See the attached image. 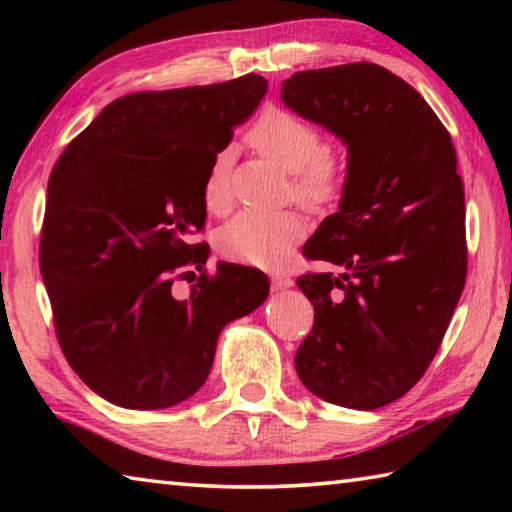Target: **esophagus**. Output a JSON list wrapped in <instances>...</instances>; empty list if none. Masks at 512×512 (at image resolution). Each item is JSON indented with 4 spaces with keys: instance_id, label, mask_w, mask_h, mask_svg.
Instances as JSON below:
<instances>
[{
    "instance_id": "34e87169",
    "label": "esophagus",
    "mask_w": 512,
    "mask_h": 512,
    "mask_svg": "<svg viewBox=\"0 0 512 512\" xmlns=\"http://www.w3.org/2000/svg\"><path fill=\"white\" fill-rule=\"evenodd\" d=\"M273 284H275V289H289V287H293V277L291 275H275Z\"/></svg>"
}]
</instances>
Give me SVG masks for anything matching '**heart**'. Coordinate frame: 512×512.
<instances>
[{"instance_id":"b5f03b06","label":"heart","mask_w":512,"mask_h":512,"mask_svg":"<svg viewBox=\"0 0 512 512\" xmlns=\"http://www.w3.org/2000/svg\"><path fill=\"white\" fill-rule=\"evenodd\" d=\"M248 144L291 173V194L307 210H327L341 198L348 183V162L341 153L325 149L323 133L296 112L266 108L250 126ZM230 171V151H219L203 180V203L214 214L228 210L232 201ZM305 232V219L293 210H246L223 225L219 250L232 262L280 268Z\"/></svg>"}]
</instances>
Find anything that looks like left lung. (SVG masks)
<instances>
[{"label": "left lung", "mask_w": 512, "mask_h": 512, "mask_svg": "<svg viewBox=\"0 0 512 512\" xmlns=\"http://www.w3.org/2000/svg\"><path fill=\"white\" fill-rule=\"evenodd\" d=\"M280 94L350 153L341 210L302 248L343 271L298 277L314 305L298 377L325 402L379 409L427 372L465 287V194L452 135L418 90L375 63L307 69Z\"/></svg>", "instance_id": "obj_1"}]
</instances>
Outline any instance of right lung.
Segmentation results:
<instances>
[{"mask_svg": "<svg viewBox=\"0 0 512 512\" xmlns=\"http://www.w3.org/2000/svg\"><path fill=\"white\" fill-rule=\"evenodd\" d=\"M266 88L246 74L126 94L54 164L40 273L60 350L103 400L124 409L187 400L210 375L221 329L266 300L262 271L221 262L210 273V246L194 241L210 162ZM189 274L195 284L178 297L175 282Z\"/></svg>", "mask_w": 512, "mask_h": 512, "instance_id": "obj_1", "label": "right lung"}]
</instances>
